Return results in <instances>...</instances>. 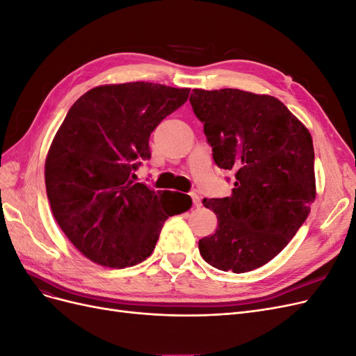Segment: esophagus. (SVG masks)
<instances>
[{"instance_id": "34e87169", "label": "esophagus", "mask_w": 356, "mask_h": 356, "mask_svg": "<svg viewBox=\"0 0 356 356\" xmlns=\"http://www.w3.org/2000/svg\"><path fill=\"white\" fill-rule=\"evenodd\" d=\"M191 200H193V204H195V207H200L202 204V202H200V197H199V195H196V193H191Z\"/></svg>"}]
</instances>
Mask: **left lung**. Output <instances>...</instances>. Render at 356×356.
<instances>
[{"label":"left lung","instance_id":"8db88e82","mask_svg":"<svg viewBox=\"0 0 356 356\" xmlns=\"http://www.w3.org/2000/svg\"><path fill=\"white\" fill-rule=\"evenodd\" d=\"M190 104L203 123L215 165L234 172L230 197L203 199L218 227L199 241L200 255L222 272L254 270L284 250L310 213L312 136L268 95L195 89Z\"/></svg>","mask_w":356,"mask_h":356}]
</instances>
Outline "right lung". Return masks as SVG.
I'll list each match as a JSON object with an SVG mask.
<instances>
[{
	"label": "right lung",
	"instance_id": "obj_1",
	"mask_svg": "<svg viewBox=\"0 0 356 356\" xmlns=\"http://www.w3.org/2000/svg\"><path fill=\"white\" fill-rule=\"evenodd\" d=\"M190 89L154 83L99 86L74 102L50 145L46 190L62 232L89 260L129 267L152 255L165 221L187 211L181 193L132 181L152 157L149 135Z\"/></svg>",
	"mask_w": 356,
	"mask_h": 356
}]
</instances>
